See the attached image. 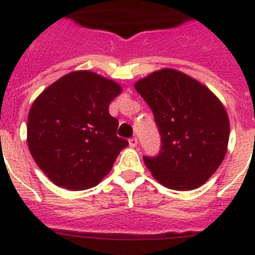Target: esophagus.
<instances>
[{
	"label": "esophagus",
	"mask_w": 255,
	"mask_h": 255,
	"mask_svg": "<svg viewBox=\"0 0 255 255\" xmlns=\"http://www.w3.org/2000/svg\"><path fill=\"white\" fill-rule=\"evenodd\" d=\"M129 145H130V147H131V148L136 147V145H138V139H136V138L129 139Z\"/></svg>",
	"instance_id": "obj_1"
}]
</instances>
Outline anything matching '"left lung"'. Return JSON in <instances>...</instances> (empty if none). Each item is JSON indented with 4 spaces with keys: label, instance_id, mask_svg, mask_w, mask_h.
Masks as SVG:
<instances>
[{
    "label": "left lung",
    "instance_id": "left-lung-1",
    "mask_svg": "<svg viewBox=\"0 0 255 255\" xmlns=\"http://www.w3.org/2000/svg\"><path fill=\"white\" fill-rule=\"evenodd\" d=\"M134 87L152 108L162 135L159 154L143 157L152 176L172 190L203 185L227 152L230 120L220 98L197 79L168 67Z\"/></svg>",
    "mask_w": 255,
    "mask_h": 255
}]
</instances>
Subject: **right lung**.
<instances>
[{"label": "right lung", "instance_id": "obj_1", "mask_svg": "<svg viewBox=\"0 0 255 255\" xmlns=\"http://www.w3.org/2000/svg\"><path fill=\"white\" fill-rule=\"evenodd\" d=\"M123 88L89 70L61 76L35 98L26 124L31 157L55 185L85 190L102 181L129 145L108 106Z\"/></svg>", "mask_w": 255, "mask_h": 255}]
</instances>
